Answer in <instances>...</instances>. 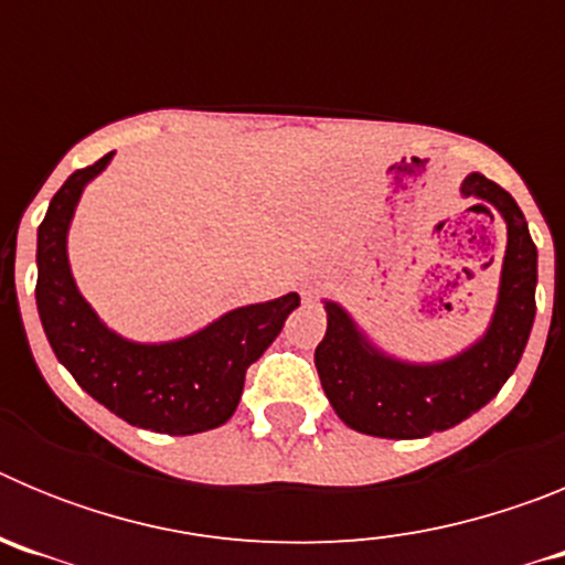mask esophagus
<instances>
[{"mask_svg": "<svg viewBox=\"0 0 565 565\" xmlns=\"http://www.w3.org/2000/svg\"><path fill=\"white\" fill-rule=\"evenodd\" d=\"M302 297H306V299H313V288H311V286L302 288Z\"/></svg>", "mask_w": 565, "mask_h": 565, "instance_id": "34e87169", "label": "esophagus"}]
</instances>
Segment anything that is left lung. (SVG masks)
<instances>
[{
	"mask_svg": "<svg viewBox=\"0 0 565 565\" xmlns=\"http://www.w3.org/2000/svg\"><path fill=\"white\" fill-rule=\"evenodd\" d=\"M461 198L489 203L507 223L498 302L487 331L456 356L411 362L382 351L356 319L322 299L328 331L313 364L328 402L351 430L376 438H427L461 424L498 396L515 373L535 322L537 248L507 189L481 172L461 181Z\"/></svg>",
	"mask_w": 565,
	"mask_h": 565,
	"instance_id": "1",
	"label": "left lung"
}]
</instances>
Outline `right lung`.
<instances>
[{"label": "right lung", "instance_id": "right-lung-1", "mask_svg": "<svg viewBox=\"0 0 565 565\" xmlns=\"http://www.w3.org/2000/svg\"><path fill=\"white\" fill-rule=\"evenodd\" d=\"M113 154L70 174L39 226L36 308L44 337L82 391L132 427L167 436L214 430L234 416L248 364L279 337L299 294L234 308L169 342H135L104 326L76 286L67 234L84 189Z\"/></svg>", "mask_w": 565, "mask_h": 565}]
</instances>
